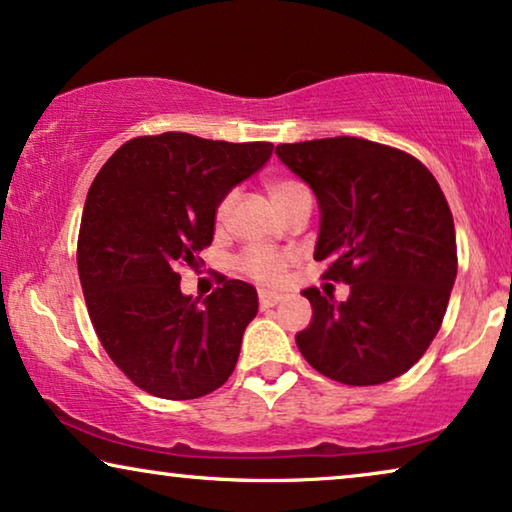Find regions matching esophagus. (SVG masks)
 <instances>
[{"label":"esophagus","instance_id":"1","mask_svg":"<svg viewBox=\"0 0 512 512\" xmlns=\"http://www.w3.org/2000/svg\"><path fill=\"white\" fill-rule=\"evenodd\" d=\"M258 300H261V310H268V307H275L277 303H282V296L272 291H261L258 293Z\"/></svg>","mask_w":512,"mask_h":512}]
</instances>
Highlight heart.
I'll list each match as a JSON object with an SVG mask.
<instances>
[{
  "label": "heart",
  "mask_w": 512,
  "mask_h": 512,
  "mask_svg": "<svg viewBox=\"0 0 512 512\" xmlns=\"http://www.w3.org/2000/svg\"><path fill=\"white\" fill-rule=\"evenodd\" d=\"M300 191H305V188L291 179H275L268 184L270 198L275 200V205L279 209H284L286 205H289V200L293 198V195H298ZM230 207H233V195H228V198L221 200L219 209H216V221L219 223L226 221ZM289 261H291V256L282 254V251H275L268 247H254L242 254L240 270L244 272V275H249L251 279H256V282L275 286V284L284 282L286 265H289Z\"/></svg>",
  "instance_id": "1"
}]
</instances>
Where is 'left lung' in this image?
Returning a JSON list of instances; mask_svg holds the SVG:
<instances>
[{
	"instance_id": "8db88e82",
	"label": "left lung",
	"mask_w": 512,
	"mask_h": 512,
	"mask_svg": "<svg viewBox=\"0 0 512 512\" xmlns=\"http://www.w3.org/2000/svg\"><path fill=\"white\" fill-rule=\"evenodd\" d=\"M275 153L319 205L314 261L349 284L335 300L305 289V361L335 382L368 387L403 375L443 324L457 279V240L433 174L408 153L359 137L279 144Z\"/></svg>"
}]
</instances>
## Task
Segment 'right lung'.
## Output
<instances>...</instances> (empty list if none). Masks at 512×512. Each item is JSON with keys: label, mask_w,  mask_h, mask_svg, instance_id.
<instances>
[{"label": "right lung", "mask_w": 512, "mask_h": 512, "mask_svg": "<svg viewBox=\"0 0 512 512\" xmlns=\"http://www.w3.org/2000/svg\"><path fill=\"white\" fill-rule=\"evenodd\" d=\"M270 142L230 144L186 132L137 137L111 156L83 207L79 279L97 338L139 389L188 401L235 370L258 293L223 279L202 300L181 293L200 265L216 209L272 156Z\"/></svg>", "instance_id": "1"}]
</instances>
